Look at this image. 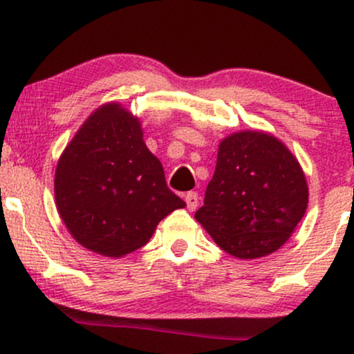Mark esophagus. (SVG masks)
<instances>
[{"label":"esophagus","mask_w":354,"mask_h":354,"mask_svg":"<svg viewBox=\"0 0 354 354\" xmlns=\"http://www.w3.org/2000/svg\"><path fill=\"white\" fill-rule=\"evenodd\" d=\"M185 202H187V209L190 212H194L198 207V194L197 192H187L184 195Z\"/></svg>","instance_id":"esophagus-1"}]
</instances>
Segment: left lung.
I'll return each mask as SVG.
<instances>
[{
    "mask_svg": "<svg viewBox=\"0 0 354 354\" xmlns=\"http://www.w3.org/2000/svg\"><path fill=\"white\" fill-rule=\"evenodd\" d=\"M308 185L297 157L260 131H242L218 145L217 165L195 218L236 259L277 252L303 218Z\"/></svg>",
    "mask_w": 354,
    "mask_h": 354,
    "instance_id": "obj_1",
    "label": "left lung"
}]
</instances>
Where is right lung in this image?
Listing matches in <instances>:
<instances>
[{
    "mask_svg": "<svg viewBox=\"0 0 354 354\" xmlns=\"http://www.w3.org/2000/svg\"><path fill=\"white\" fill-rule=\"evenodd\" d=\"M54 197L74 240L104 257L136 252L185 202L167 187L140 120L118 102L95 109L59 157Z\"/></svg>",
    "mask_w": 354,
    "mask_h": 354,
    "instance_id": "obj_1",
    "label": "right lung"
}]
</instances>
